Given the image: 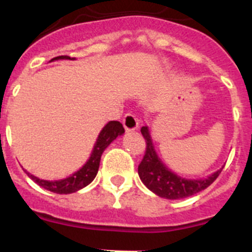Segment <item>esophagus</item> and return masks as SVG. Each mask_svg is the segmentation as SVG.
I'll return each instance as SVG.
<instances>
[{
	"label": "esophagus",
	"mask_w": 252,
	"mask_h": 252,
	"mask_svg": "<svg viewBox=\"0 0 252 252\" xmlns=\"http://www.w3.org/2000/svg\"><path fill=\"white\" fill-rule=\"evenodd\" d=\"M123 126L126 128V131H133L137 130L138 126H139V122H138L137 118L134 117L133 114L128 113V114L124 115L123 118Z\"/></svg>",
	"instance_id": "1"
}]
</instances>
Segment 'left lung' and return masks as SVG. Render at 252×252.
I'll return each mask as SVG.
<instances>
[{"instance_id": "left-lung-1", "label": "left lung", "mask_w": 252, "mask_h": 252, "mask_svg": "<svg viewBox=\"0 0 252 252\" xmlns=\"http://www.w3.org/2000/svg\"><path fill=\"white\" fill-rule=\"evenodd\" d=\"M140 131L146 139L147 148L142 162L138 165V174L144 186L162 198L181 199L193 196L214 183L223 168L222 167L206 178L198 180L178 176L163 163L157 154L148 126H142Z\"/></svg>"}]
</instances>
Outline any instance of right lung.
<instances>
[{"label": "right lung", "mask_w": 252, "mask_h": 252, "mask_svg": "<svg viewBox=\"0 0 252 252\" xmlns=\"http://www.w3.org/2000/svg\"><path fill=\"white\" fill-rule=\"evenodd\" d=\"M56 60H75V58L71 59L70 56L63 55L51 59L50 63ZM123 134V124L115 121H110L109 123H106L105 126H104L100 130V133H99L98 138H96L94 148H93L92 154H90V157L89 159L87 160V163H85L79 171H76L75 173H72L71 176L66 177V178H63V180L58 181L40 180L38 177L29 173L27 171L25 172H26L27 176L30 177L33 182H36L40 187L45 188L47 191H51L54 192V193L59 194L74 193V192L79 191L81 188L87 187L89 183H92L93 181H94L95 176L98 173L99 164H100V158L103 152L105 151L106 147L109 146L113 140H115L118 137H121V135Z\"/></svg>", "instance_id": "add662e5"}]
</instances>
